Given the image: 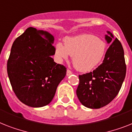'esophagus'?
Listing matches in <instances>:
<instances>
[{
	"label": "esophagus",
	"mask_w": 132,
	"mask_h": 132,
	"mask_svg": "<svg viewBox=\"0 0 132 132\" xmlns=\"http://www.w3.org/2000/svg\"><path fill=\"white\" fill-rule=\"evenodd\" d=\"M72 73H73V72L70 70V69H67V76H70V75H71Z\"/></svg>",
	"instance_id": "obj_1"
}]
</instances>
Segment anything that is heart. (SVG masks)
Here are the masks:
<instances>
[{"label":"heart","mask_w":132,"mask_h":132,"mask_svg":"<svg viewBox=\"0 0 132 132\" xmlns=\"http://www.w3.org/2000/svg\"><path fill=\"white\" fill-rule=\"evenodd\" d=\"M105 42L95 36L81 34L65 40V46L58 42L55 52L60 59L73 56L74 67L81 71H88L98 65L106 53Z\"/></svg>","instance_id":"obj_1"}]
</instances>
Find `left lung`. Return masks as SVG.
Masks as SVG:
<instances>
[{"label": "left lung", "mask_w": 132, "mask_h": 132, "mask_svg": "<svg viewBox=\"0 0 132 132\" xmlns=\"http://www.w3.org/2000/svg\"><path fill=\"white\" fill-rule=\"evenodd\" d=\"M108 43L103 63L90 73L79 75L76 94L80 103L90 109H100L116 97L126 77V64L123 46L117 38L107 31Z\"/></svg>", "instance_id": "obj_1"}]
</instances>
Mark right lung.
Returning <instances> with one entry per match:
<instances>
[{
	"instance_id": "obj_1",
	"label": "right lung",
	"mask_w": 132,
	"mask_h": 132,
	"mask_svg": "<svg viewBox=\"0 0 132 132\" xmlns=\"http://www.w3.org/2000/svg\"><path fill=\"white\" fill-rule=\"evenodd\" d=\"M54 37L28 28L15 39L7 61V73L15 95L23 104L42 107L51 103L67 68L57 64Z\"/></svg>"
}]
</instances>
